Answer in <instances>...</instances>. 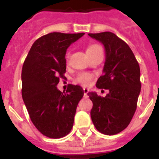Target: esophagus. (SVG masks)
Listing matches in <instances>:
<instances>
[{"mask_svg": "<svg viewBox=\"0 0 159 159\" xmlns=\"http://www.w3.org/2000/svg\"><path fill=\"white\" fill-rule=\"evenodd\" d=\"M83 90H84V97H86V96H87L88 92H89V89H87V88H84Z\"/></svg>", "mask_w": 159, "mask_h": 159, "instance_id": "esophagus-1", "label": "esophagus"}]
</instances>
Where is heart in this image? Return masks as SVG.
<instances>
[{"instance_id":"b5f03b06","label":"heart","mask_w":159,"mask_h":159,"mask_svg":"<svg viewBox=\"0 0 159 159\" xmlns=\"http://www.w3.org/2000/svg\"><path fill=\"white\" fill-rule=\"evenodd\" d=\"M98 49H101V46L99 45H97V44H93V45H91L87 48V54L88 56H90L91 53L95 52L96 51H97ZM68 53L67 54V58H68ZM93 78V75H91L90 73H80L79 74L76 78H75V81L79 83V84H81L82 85H88L91 83V80Z\"/></svg>"}]
</instances>
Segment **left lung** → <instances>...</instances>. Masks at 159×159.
Listing matches in <instances>:
<instances>
[{
  "label": "left lung",
  "instance_id": "left-lung-1",
  "mask_svg": "<svg viewBox=\"0 0 159 159\" xmlns=\"http://www.w3.org/2000/svg\"><path fill=\"white\" fill-rule=\"evenodd\" d=\"M88 34L104 45V75L97 80L96 85L109 91L104 97L96 92L88 93L93 103L91 120L101 133L116 135L129 125L136 110L141 87L140 66L129 46L115 34Z\"/></svg>",
  "mask_w": 159,
  "mask_h": 159
}]
</instances>
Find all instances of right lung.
Segmentation results:
<instances>
[{
  "label": "right lung",
  "instance_id": "1",
  "mask_svg": "<svg viewBox=\"0 0 159 159\" xmlns=\"http://www.w3.org/2000/svg\"><path fill=\"white\" fill-rule=\"evenodd\" d=\"M84 33L47 34L37 39L22 68V97L34 125L49 138L58 139L71 131L79 102L84 96L80 85L57 90L66 73L68 47Z\"/></svg>",
  "mask_w": 159,
  "mask_h": 159
}]
</instances>
